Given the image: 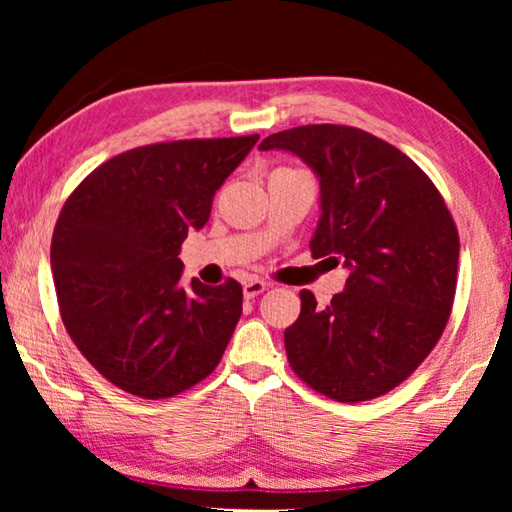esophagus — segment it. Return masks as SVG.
Wrapping results in <instances>:
<instances>
[{
    "mask_svg": "<svg viewBox=\"0 0 512 512\" xmlns=\"http://www.w3.org/2000/svg\"><path fill=\"white\" fill-rule=\"evenodd\" d=\"M268 287H271V284H268V282H262V280H248V282L244 284V298H246V300H253V298L259 296V293L268 291Z\"/></svg>",
    "mask_w": 512,
    "mask_h": 512,
    "instance_id": "1",
    "label": "esophagus"
}]
</instances>
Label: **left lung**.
<instances>
[{"instance_id": "8db88e82", "label": "left lung", "mask_w": 512, "mask_h": 512, "mask_svg": "<svg viewBox=\"0 0 512 512\" xmlns=\"http://www.w3.org/2000/svg\"><path fill=\"white\" fill-rule=\"evenodd\" d=\"M273 149L298 155L318 178L311 255L350 271L327 307L300 293V316L284 332L291 368L339 402L393 391L427 359L452 314V214L409 155L359 128H289L259 144Z\"/></svg>"}]
</instances>
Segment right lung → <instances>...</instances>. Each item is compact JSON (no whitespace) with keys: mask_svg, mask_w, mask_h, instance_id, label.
Returning <instances> with one entry per match:
<instances>
[{"mask_svg":"<svg viewBox=\"0 0 512 512\" xmlns=\"http://www.w3.org/2000/svg\"><path fill=\"white\" fill-rule=\"evenodd\" d=\"M259 135L149 144L119 153L74 189L51 239V273L76 348L121 391L162 400L219 366L241 287L180 284V246Z\"/></svg>","mask_w":512,"mask_h":512,"instance_id":"1","label":"right lung"}]
</instances>
